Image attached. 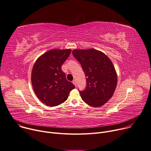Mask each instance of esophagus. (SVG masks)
Instances as JSON below:
<instances>
[{
	"instance_id": "esophagus-1",
	"label": "esophagus",
	"mask_w": 151,
	"mask_h": 151,
	"mask_svg": "<svg viewBox=\"0 0 151 151\" xmlns=\"http://www.w3.org/2000/svg\"><path fill=\"white\" fill-rule=\"evenodd\" d=\"M73 84L76 86V81L75 80H74L73 81Z\"/></svg>"
}]
</instances>
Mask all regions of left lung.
<instances>
[{
	"mask_svg": "<svg viewBox=\"0 0 151 151\" xmlns=\"http://www.w3.org/2000/svg\"><path fill=\"white\" fill-rule=\"evenodd\" d=\"M74 58L80 62L86 77V87L80 94L89 106L99 107L112 97L117 86V74L111 60L97 50L76 49Z\"/></svg>",
	"mask_w": 151,
	"mask_h": 151,
	"instance_id": "1",
	"label": "left lung"
}]
</instances>
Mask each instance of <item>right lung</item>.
Here are the masks:
<instances>
[{
  "mask_svg": "<svg viewBox=\"0 0 151 151\" xmlns=\"http://www.w3.org/2000/svg\"><path fill=\"white\" fill-rule=\"evenodd\" d=\"M71 52V49L50 50L39 57L33 66L31 81L33 90L40 101L48 106L64 103L75 88L61 69Z\"/></svg>",
  "mask_w": 151,
  "mask_h": 151,
  "instance_id": "right-lung-1",
  "label": "right lung"
}]
</instances>
